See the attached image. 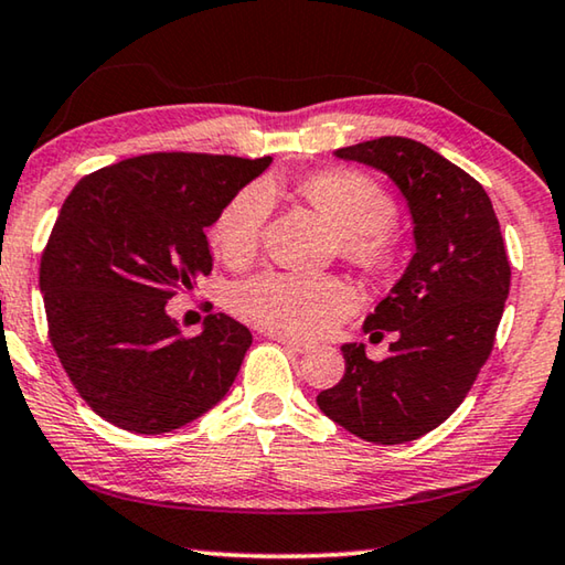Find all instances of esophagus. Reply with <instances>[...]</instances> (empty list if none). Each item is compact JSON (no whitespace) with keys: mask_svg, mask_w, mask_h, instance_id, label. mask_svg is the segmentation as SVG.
Wrapping results in <instances>:
<instances>
[{"mask_svg":"<svg viewBox=\"0 0 565 565\" xmlns=\"http://www.w3.org/2000/svg\"><path fill=\"white\" fill-rule=\"evenodd\" d=\"M271 339L284 343L286 349H291V351H296V353H309V351H311V343L299 341V339H291V337H286V333H271Z\"/></svg>","mask_w":565,"mask_h":565,"instance_id":"1","label":"esophagus"}]
</instances>
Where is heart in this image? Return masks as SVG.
Wrapping results in <instances>:
<instances>
[{
	"mask_svg": "<svg viewBox=\"0 0 565 565\" xmlns=\"http://www.w3.org/2000/svg\"><path fill=\"white\" fill-rule=\"evenodd\" d=\"M303 196L337 228L347 259L366 271H384L394 262L391 232L394 199L374 179L356 171H321L303 181ZM271 214V191L252 184L228 199L216 214L209 242L228 266H244L259 252ZM353 306V294L333 276L266 271L234 286L232 309L238 317L269 331L291 337H319L339 323Z\"/></svg>",
	"mask_w": 565,
	"mask_h": 565,
	"instance_id": "heart-1",
	"label": "heart"
}]
</instances>
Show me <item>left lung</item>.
<instances>
[{"mask_svg": "<svg viewBox=\"0 0 565 565\" xmlns=\"http://www.w3.org/2000/svg\"><path fill=\"white\" fill-rule=\"evenodd\" d=\"M333 157L386 174L408 206L414 256L363 331H394L388 356L343 343L347 374L317 396L333 424L363 441L420 438L461 406L493 349L511 266L486 189L414 139L381 137Z\"/></svg>", "mask_w": 565, "mask_h": 565, "instance_id": "8db88e82", "label": "left lung"}]
</instances>
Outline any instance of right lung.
<instances>
[{"instance_id":"right-lung-1","label":"right lung","mask_w":565,"mask_h":565,"mask_svg":"<svg viewBox=\"0 0 565 565\" xmlns=\"http://www.w3.org/2000/svg\"><path fill=\"white\" fill-rule=\"evenodd\" d=\"M271 157L145 154L72 189L40 266L50 339L92 411L131 434H167L222 401L252 347L226 313L181 337L171 296L212 271L206 228Z\"/></svg>"}]
</instances>
